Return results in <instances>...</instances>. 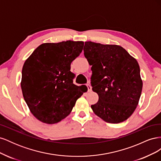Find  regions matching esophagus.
<instances>
[{"label":"esophagus","instance_id":"esophagus-1","mask_svg":"<svg viewBox=\"0 0 161 161\" xmlns=\"http://www.w3.org/2000/svg\"><path fill=\"white\" fill-rule=\"evenodd\" d=\"M86 87H87V89H88V91H89V92L91 91V85H90L89 84H86Z\"/></svg>","mask_w":161,"mask_h":161}]
</instances>
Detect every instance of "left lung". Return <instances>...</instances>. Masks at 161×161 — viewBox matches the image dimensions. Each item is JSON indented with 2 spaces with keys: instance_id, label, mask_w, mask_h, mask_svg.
<instances>
[{
  "instance_id": "8db88e82",
  "label": "left lung",
  "mask_w": 161,
  "mask_h": 161,
  "mask_svg": "<svg viewBox=\"0 0 161 161\" xmlns=\"http://www.w3.org/2000/svg\"><path fill=\"white\" fill-rule=\"evenodd\" d=\"M83 51L92 66V89L99 95L92 111L106 122H122L133 114L142 92L137 60L116 45L86 42Z\"/></svg>"
}]
</instances>
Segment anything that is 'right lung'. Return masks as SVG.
<instances>
[{"label":"right lung","mask_w":161,"mask_h":161,"mask_svg":"<svg viewBox=\"0 0 161 161\" xmlns=\"http://www.w3.org/2000/svg\"><path fill=\"white\" fill-rule=\"evenodd\" d=\"M84 42L66 41L38 46L24 63L21 90L31 114L43 123L59 122L69 115L86 86L73 83L72 62Z\"/></svg>","instance_id":"obj_1"}]
</instances>
